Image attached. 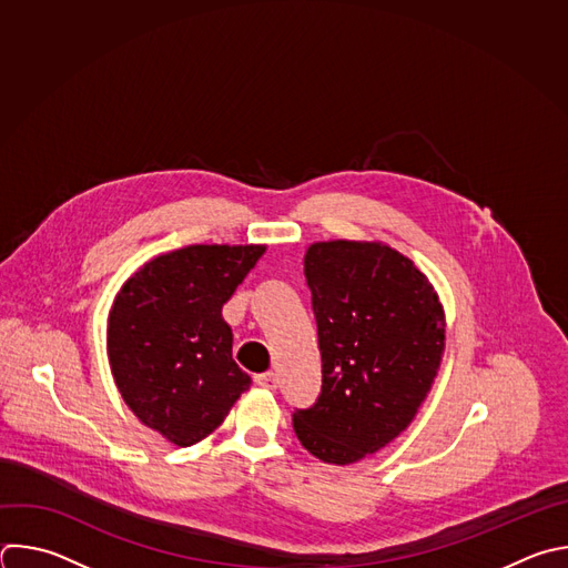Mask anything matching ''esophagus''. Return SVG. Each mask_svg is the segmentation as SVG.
<instances>
[{
	"instance_id": "obj_1",
	"label": "esophagus",
	"mask_w": 568,
	"mask_h": 568,
	"mask_svg": "<svg viewBox=\"0 0 568 568\" xmlns=\"http://www.w3.org/2000/svg\"><path fill=\"white\" fill-rule=\"evenodd\" d=\"M254 384L261 386V388H267V390H276L278 379H276L274 372H261V374L254 376Z\"/></svg>"
}]
</instances>
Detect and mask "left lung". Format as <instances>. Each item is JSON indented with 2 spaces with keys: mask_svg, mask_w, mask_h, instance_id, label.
<instances>
[{
  "mask_svg": "<svg viewBox=\"0 0 568 568\" xmlns=\"http://www.w3.org/2000/svg\"><path fill=\"white\" fill-rule=\"evenodd\" d=\"M321 395L292 415L303 448L347 466L399 437L437 376L446 316L424 272L384 243L307 247Z\"/></svg>",
  "mask_w": 568,
  "mask_h": 568,
  "instance_id": "8db88e82",
  "label": "left lung"
}]
</instances>
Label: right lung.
Returning a JSON list of instances; mask_svg holds the SVG:
<instances>
[{"mask_svg":"<svg viewBox=\"0 0 568 568\" xmlns=\"http://www.w3.org/2000/svg\"><path fill=\"white\" fill-rule=\"evenodd\" d=\"M265 245H189L144 263L106 325L115 386L131 413L186 448L212 435L252 379L232 358L223 305Z\"/></svg>","mask_w":568,"mask_h":568,"instance_id":"1","label":"right lung"}]
</instances>
